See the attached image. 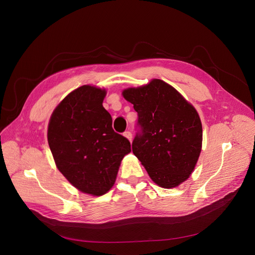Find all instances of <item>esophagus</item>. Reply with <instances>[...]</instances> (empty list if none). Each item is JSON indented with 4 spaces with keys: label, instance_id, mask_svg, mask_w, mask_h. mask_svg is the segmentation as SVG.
<instances>
[{
    "label": "esophagus",
    "instance_id": "obj_1",
    "mask_svg": "<svg viewBox=\"0 0 255 255\" xmlns=\"http://www.w3.org/2000/svg\"><path fill=\"white\" fill-rule=\"evenodd\" d=\"M123 135L129 140V141H131L132 140V133L130 132V131H125L124 133H123Z\"/></svg>",
    "mask_w": 255,
    "mask_h": 255
}]
</instances>
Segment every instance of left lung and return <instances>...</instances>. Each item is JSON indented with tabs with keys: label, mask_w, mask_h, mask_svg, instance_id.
I'll return each instance as SVG.
<instances>
[{
	"label": "left lung",
	"mask_w": 255,
	"mask_h": 255,
	"mask_svg": "<svg viewBox=\"0 0 255 255\" xmlns=\"http://www.w3.org/2000/svg\"><path fill=\"white\" fill-rule=\"evenodd\" d=\"M123 97L138 113L132 151L161 188H174L193 172L202 149V123L196 109L161 80L129 88Z\"/></svg>",
	"instance_id": "8db88e82"
}]
</instances>
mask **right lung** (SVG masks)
<instances>
[{
	"instance_id": "obj_1",
	"label": "right lung",
	"mask_w": 255,
	"mask_h": 255,
	"mask_svg": "<svg viewBox=\"0 0 255 255\" xmlns=\"http://www.w3.org/2000/svg\"><path fill=\"white\" fill-rule=\"evenodd\" d=\"M105 96V90L92 86L71 92L55 108L47 131L58 170L92 196L110 191L121 160L131 151L129 140L112 128V117L103 107Z\"/></svg>"
}]
</instances>
